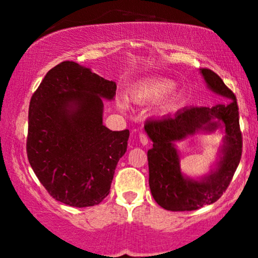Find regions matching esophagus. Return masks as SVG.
Returning <instances> with one entry per match:
<instances>
[{"label":"esophagus","instance_id":"obj_1","mask_svg":"<svg viewBox=\"0 0 258 258\" xmlns=\"http://www.w3.org/2000/svg\"><path fill=\"white\" fill-rule=\"evenodd\" d=\"M139 142H141L143 146H147V144L149 143V138H148L146 133H139Z\"/></svg>","mask_w":258,"mask_h":258}]
</instances>
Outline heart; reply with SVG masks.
<instances>
[{
	"instance_id": "b5f03b06",
	"label": "heart",
	"mask_w": 258,
	"mask_h": 258,
	"mask_svg": "<svg viewBox=\"0 0 258 258\" xmlns=\"http://www.w3.org/2000/svg\"><path fill=\"white\" fill-rule=\"evenodd\" d=\"M176 90V84L168 79H154L149 81L141 82L133 85L128 90V97L132 102L139 104H148V103H156L167 98L170 94ZM172 103L174 105L179 103V97H174ZM120 109H126V103L117 102Z\"/></svg>"
}]
</instances>
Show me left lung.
I'll return each mask as SVG.
<instances>
[{
	"label": "left lung",
	"instance_id": "1",
	"mask_svg": "<svg viewBox=\"0 0 258 258\" xmlns=\"http://www.w3.org/2000/svg\"><path fill=\"white\" fill-rule=\"evenodd\" d=\"M209 90L222 97L215 106H186L173 116L149 120L144 125L153 148L148 150L149 186L154 200L170 211H193L214 204L226 191L241 158L242 138L234 93L217 74L200 69ZM222 132L224 144L209 174L189 177L180 170L176 143L197 133Z\"/></svg>",
	"mask_w": 258,
	"mask_h": 258
}]
</instances>
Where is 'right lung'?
Returning <instances> with one entry per match:
<instances>
[{
    "label": "right lung",
    "instance_id": "add662e5",
    "mask_svg": "<svg viewBox=\"0 0 258 258\" xmlns=\"http://www.w3.org/2000/svg\"><path fill=\"white\" fill-rule=\"evenodd\" d=\"M114 81L65 60L46 74L29 106L28 159L46 190L74 207L98 205L110 191L128 130L103 125V99L112 100Z\"/></svg>",
    "mask_w": 258,
    "mask_h": 258
}]
</instances>
